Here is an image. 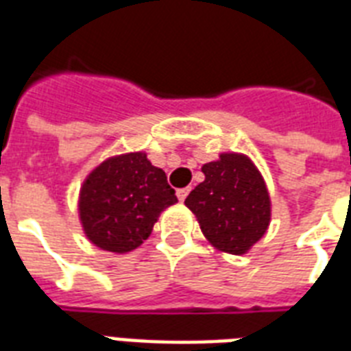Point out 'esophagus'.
Listing matches in <instances>:
<instances>
[{"instance_id":"obj_1","label":"esophagus","mask_w":351,"mask_h":351,"mask_svg":"<svg viewBox=\"0 0 351 351\" xmlns=\"http://www.w3.org/2000/svg\"><path fill=\"white\" fill-rule=\"evenodd\" d=\"M190 189H178V199L179 201H184V197L189 195Z\"/></svg>"}]
</instances>
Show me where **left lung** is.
Masks as SVG:
<instances>
[{
  "instance_id": "8db88e82",
  "label": "left lung",
  "mask_w": 351,
  "mask_h": 351,
  "mask_svg": "<svg viewBox=\"0 0 351 351\" xmlns=\"http://www.w3.org/2000/svg\"><path fill=\"white\" fill-rule=\"evenodd\" d=\"M205 181L184 199L206 241L218 251L245 254L271 223V197L256 165L243 154L225 152L201 167Z\"/></svg>"
}]
</instances>
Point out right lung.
Instances as JSON below:
<instances>
[{
	"label": "right lung",
	"mask_w": 351,
	"mask_h": 351,
	"mask_svg": "<svg viewBox=\"0 0 351 351\" xmlns=\"http://www.w3.org/2000/svg\"><path fill=\"white\" fill-rule=\"evenodd\" d=\"M178 203L167 173L145 152L108 157L84 179L78 218L84 234L102 251L124 254L154 230L162 210Z\"/></svg>",
	"instance_id": "1"
}]
</instances>
